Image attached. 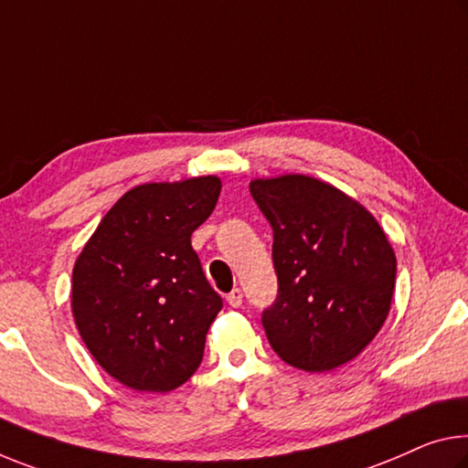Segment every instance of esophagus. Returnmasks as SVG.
I'll list each match as a JSON object with an SVG mask.
<instances>
[{"instance_id":"obj_1","label":"esophagus","mask_w":468,"mask_h":468,"mask_svg":"<svg viewBox=\"0 0 468 468\" xmlns=\"http://www.w3.org/2000/svg\"><path fill=\"white\" fill-rule=\"evenodd\" d=\"M227 302H229V306H233V308H239L241 306V302H243V292L239 287H235L233 292H229V295H227Z\"/></svg>"}]
</instances>
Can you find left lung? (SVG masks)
<instances>
[{
	"label": "left lung",
	"instance_id": "8db88e82",
	"mask_svg": "<svg viewBox=\"0 0 468 468\" xmlns=\"http://www.w3.org/2000/svg\"><path fill=\"white\" fill-rule=\"evenodd\" d=\"M272 227L277 298L262 327L281 360L323 373L356 358L383 327L396 256L373 214L313 176L250 183Z\"/></svg>",
	"mask_w": 468,
	"mask_h": 468
}]
</instances>
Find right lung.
<instances>
[{"instance_id":"right-lung-1","label":"right lung","mask_w":468,"mask_h":468,"mask_svg":"<svg viewBox=\"0 0 468 468\" xmlns=\"http://www.w3.org/2000/svg\"><path fill=\"white\" fill-rule=\"evenodd\" d=\"M217 176L139 185L101 218L72 271V314L100 367L139 391L179 388L202 365L222 308L191 233L210 217Z\"/></svg>"}]
</instances>
